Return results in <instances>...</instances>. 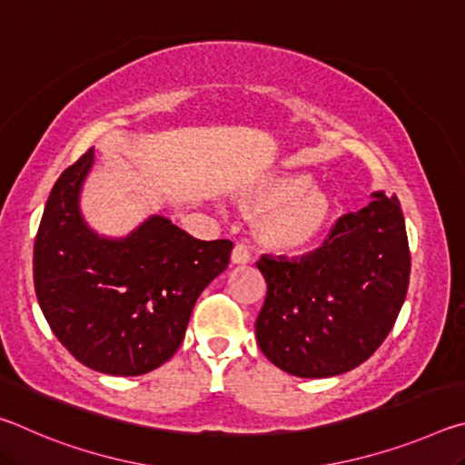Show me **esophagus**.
I'll list each match as a JSON object with an SVG mask.
<instances>
[{
  "label": "esophagus",
  "mask_w": 465,
  "mask_h": 465,
  "mask_svg": "<svg viewBox=\"0 0 465 465\" xmlns=\"http://www.w3.org/2000/svg\"><path fill=\"white\" fill-rule=\"evenodd\" d=\"M250 262V252L243 243H238L232 250V264H248Z\"/></svg>",
  "instance_id": "esophagus-1"
}]
</instances>
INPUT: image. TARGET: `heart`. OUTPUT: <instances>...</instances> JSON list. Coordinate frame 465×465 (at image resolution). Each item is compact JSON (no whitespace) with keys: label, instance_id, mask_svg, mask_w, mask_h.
Returning <instances> with one entry per match:
<instances>
[{"label":"heart","instance_id":"obj_1","mask_svg":"<svg viewBox=\"0 0 465 465\" xmlns=\"http://www.w3.org/2000/svg\"><path fill=\"white\" fill-rule=\"evenodd\" d=\"M303 178L277 176L242 194L240 207L258 217L256 233L266 248L282 254L308 248L320 238L330 219V199L318 186H302Z\"/></svg>","mask_w":465,"mask_h":465}]
</instances>
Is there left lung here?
<instances>
[{
    "mask_svg": "<svg viewBox=\"0 0 465 465\" xmlns=\"http://www.w3.org/2000/svg\"><path fill=\"white\" fill-rule=\"evenodd\" d=\"M266 299L256 318L264 357L297 377H332L380 349L411 282V248L396 196L375 193L312 254L262 256Z\"/></svg>",
    "mask_w": 465,
    "mask_h": 465,
    "instance_id": "obj_1",
    "label": "left lung"
}]
</instances>
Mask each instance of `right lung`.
I'll list each match as a JSON object with an SVG mask.
<instances>
[{
	"label": "right lung",
	"mask_w": 465,
	"mask_h": 465,
	"mask_svg": "<svg viewBox=\"0 0 465 465\" xmlns=\"http://www.w3.org/2000/svg\"><path fill=\"white\" fill-rule=\"evenodd\" d=\"M88 149L57 178L35 240V291L59 342L94 371L143 375L174 355L203 289L227 269L233 242L196 240L152 217L124 240L85 227L77 196Z\"/></svg>",
	"instance_id": "add662e5"
}]
</instances>
